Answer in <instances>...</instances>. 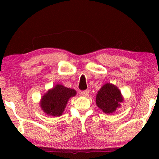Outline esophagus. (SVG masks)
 <instances>
[{"label":"esophagus","mask_w":159,"mask_h":159,"mask_svg":"<svg viewBox=\"0 0 159 159\" xmlns=\"http://www.w3.org/2000/svg\"><path fill=\"white\" fill-rule=\"evenodd\" d=\"M81 94L82 95H83V96H88L89 95V90H84V91H82L81 92Z\"/></svg>","instance_id":"1"}]
</instances>
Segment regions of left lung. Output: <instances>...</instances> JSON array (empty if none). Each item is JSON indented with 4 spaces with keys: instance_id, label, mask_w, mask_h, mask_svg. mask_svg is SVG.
Wrapping results in <instances>:
<instances>
[{
    "instance_id": "8db88e82",
    "label": "left lung",
    "mask_w": 159,
    "mask_h": 159,
    "mask_svg": "<svg viewBox=\"0 0 159 159\" xmlns=\"http://www.w3.org/2000/svg\"><path fill=\"white\" fill-rule=\"evenodd\" d=\"M95 100L98 107L106 114L114 113L125 101L119 89L111 83H106L101 87Z\"/></svg>"
}]
</instances>
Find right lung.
Wrapping results in <instances>:
<instances>
[{
  "instance_id": "right-lung-1",
  "label": "right lung",
  "mask_w": 159,
  "mask_h": 159,
  "mask_svg": "<svg viewBox=\"0 0 159 159\" xmlns=\"http://www.w3.org/2000/svg\"><path fill=\"white\" fill-rule=\"evenodd\" d=\"M77 94L75 90L57 84L49 89L41 98L40 106L45 114L60 116L64 113L66 104L71 97Z\"/></svg>"
}]
</instances>
